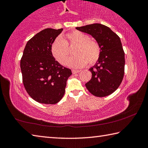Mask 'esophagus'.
Masks as SVG:
<instances>
[{"mask_svg": "<svg viewBox=\"0 0 148 148\" xmlns=\"http://www.w3.org/2000/svg\"><path fill=\"white\" fill-rule=\"evenodd\" d=\"M72 74H77L78 73V72H80V71H79V70H72Z\"/></svg>", "mask_w": 148, "mask_h": 148, "instance_id": "1", "label": "esophagus"}]
</instances>
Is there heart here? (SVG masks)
<instances>
[{
  "label": "heart",
  "instance_id": "obj_1",
  "mask_svg": "<svg viewBox=\"0 0 148 148\" xmlns=\"http://www.w3.org/2000/svg\"><path fill=\"white\" fill-rule=\"evenodd\" d=\"M76 46L73 53L76 56L69 60L68 64L74 68L83 67L98 61L101 49L98 42L91 40L88 34L79 31H73L57 38L51 46V53L62 65H65L70 56V47Z\"/></svg>",
  "mask_w": 148,
  "mask_h": 148
}]
</instances>
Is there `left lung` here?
Here are the masks:
<instances>
[{"instance_id": "1", "label": "left lung", "mask_w": 148, "mask_h": 148, "mask_svg": "<svg viewBox=\"0 0 148 148\" xmlns=\"http://www.w3.org/2000/svg\"><path fill=\"white\" fill-rule=\"evenodd\" d=\"M89 34L98 42L101 49L98 61L89 69L92 77L86 84L94 96L111 95L122 82L125 72V53L119 37L109 27L100 23L76 27Z\"/></svg>"}]
</instances>
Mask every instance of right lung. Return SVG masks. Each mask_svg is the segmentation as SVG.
Here are the masks:
<instances>
[{
    "instance_id": "add662e5",
    "label": "right lung",
    "mask_w": 148,
    "mask_h": 148,
    "mask_svg": "<svg viewBox=\"0 0 148 148\" xmlns=\"http://www.w3.org/2000/svg\"><path fill=\"white\" fill-rule=\"evenodd\" d=\"M46 29L27 42L20 62L22 78L27 93L35 101L55 104L64 96L71 69L56 61L51 46L62 31Z\"/></svg>"
}]
</instances>
